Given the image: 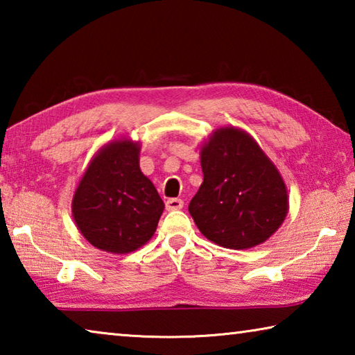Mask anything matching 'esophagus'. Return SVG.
I'll return each mask as SVG.
<instances>
[{
	"label": "esophagus",
	"instance_id": "esophagus-1",
	"mask_svg": "<svg viewBox=\"0 0 355 355\" xmlns=\"http://www.w3.org/2000/svg\"><path fill=\"white\" fill-rule=\"evenodd\" d=\"M183 208V200L182 199H169L166 202V209L173 211V209H182Z\"/></svg>",
	"mask_w": 355,
	"mask_h": 355
}]
</instances>
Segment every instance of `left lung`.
<instances>
[{
  "label": "left lung",
  "instance_id": "8db88e82",
  "mask_svg": "<svg viewBox=\"0 0 355 355\" xmlns=\"http://www.w3.org/2000/svg\"><path fill=\"white\" fill-rule=\"evenodd\" d=\"M203 183L189 203L202 235L228 249H249L277 232L288 213L284 178L254 137L216 130L200 150Z\"/></svg>",
  "mask_w": 355,
  "mask_h": 355
}]
</instances>
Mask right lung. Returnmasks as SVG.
<instances>
[{"mask_svg":"<svg viewBox=\"0 0 355 355\" xmlns=\"http://www.w3.org/2000/svg\"><path fill=\"white\" fill-rule=\"evenodd\" d=\"M139 142L119 139L98 150L71 202L78 230L111 254L146 244L158 227L164 203L139 167Z\"/></svg>","mask_w":355,"mask_h":355,"instance_id":"add662e5","label":"right lung"}]
</instances>
